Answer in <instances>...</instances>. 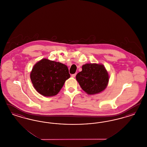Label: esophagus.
I'll return each mask as SVG.
<instances>
[{
	"mask_svg": "<svg viewBox=\"0 0 147 147\" xmlns=\"http://www.w3.org/2000/svg\"><path fill=\"white\" fill-rule=\"evenodd\" d=\"M76 75H77L76 73V74H72V75L71 76V77H72V78H75L76 76Z\"/></svg>",
	"mask_w": 147,
	"mask_h": 147,
	"instance_id": "1",
	"label": "esophagus"
}]
</instances>
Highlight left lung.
<instances>
[{
	"instance_id": "obj_1",
	"label": "left lung",
	"mask_w": 147,
	"mask_h": 147,
	"mask_svg": "<svg viewBox=\"0 0 147 147\" xmlns=\"http://www.w3.org/2000/svg\"><path fill=\"white\" fill-rule=\"evenodd\" d=\"M76 79L85 92L94 95L105 90L109 76L102 64L89 63L82 66V71L77 74Z\"/></svg>"
}]
</instances>
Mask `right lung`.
Instances as JSON below:
<instances>
[{
	"instance_id": "right-lung-1",
	"label": "right lung",
	"mask_w": 147,
	"mask_h": 147,
	"mask_svg": "<svg viewBox=\"0 0 147 147\" xmlns=\"http://www.w3.org/2000/svg\"><path fill=\"white\" fill-rule=\"evenodd\" d=\"M70 78L67 65L42 59L36 63L30 73V79L36 91L45 96L56 95Z\"/></svg>"
}]
</instances>
